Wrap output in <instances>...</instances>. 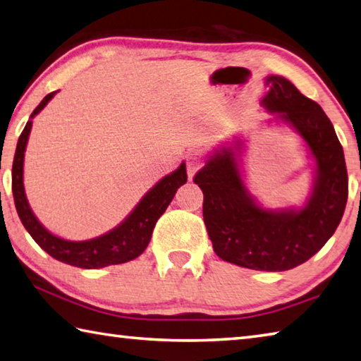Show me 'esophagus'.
<instances>
[{
    "mask_svg": "<svg viewBox=\"0 0 361 361\" xmlns=\"http://www.w3.org/2000/svg\"><path fill=\"white\" fill-rule=\"evenodd\" d=\"M205 153L200 152V149H192V152H189L186 154V170H188V175L191 176L197 172V170L205 164Z\"/></svg>",
    "mask_w": 361,
    "mask_h": 361,
    "instance_id": "obj_1",
    "label": "esophagus"
}]
</instances>
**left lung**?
Returning <instances> with one entry per match:
<instances>
[{"mask_svg": "<svg viewBox=\"0 0 361 361\" xmlns=\"http://www.w3.org/2000/svg\"><path fill=\"white\" fill-rule=\"evenodd\" d=\"M265 109L290 123L316 159L312 195L301 209L270 212L259 207L241 181L231 148L216 153L194 176L203 192V221L214 252L231 264L286 271L320 251L343 218L349 178L343 147L322 107L287 78L267 77Z\"/></svg>", "mask_w": 361, "mask_h": 361, "instance_id": "1", "label": "left lung"}]
</instances>
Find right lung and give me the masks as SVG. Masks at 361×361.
Returning <instances> with one entry per match:
<instances>
[{"label": "right lung", "mask_w": 361, "mask_h": 361, "mask_svg": "<svg viewBox=\"0 0 361 361\" xmlns=\"http://www.w3.org/2000/svg\"><path fill=\"white\" fill-rule=\"evenodd\" d=\"M54 94L55 91L44 97L42 102L32 110L31 118L47 106ZM30 130L31 120L26 123L20 137H18L14 162H12V194H14L18 218L32 240L54 259L72 267L87 268V270L124 264V262L139 257L147 249L156 222L166 212L169 203L172 202L176 189L188 181L185 164H181L173 173L164 176L158 185L149 189L145 197L134 208V212L114 231L87 241H69L58 238L47 228H44L36 216L32 214L28 200H26L23 189V156Z\"/></svg>", "instance_id": "obj_1"}]
</instances>
